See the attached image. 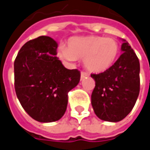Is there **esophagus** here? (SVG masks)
<instances>
[{"instance_id":"34e87169","label":"esophagus","mask_w":150,"mask_h":150,"mask_svg":"<svg viewBox=\"0 0 150 150\" xmlns=\"http://www.w3.org/2000/svg\"><path fill=\"white\" fill-rule=\"evenodd\" d=\"M89 77V74L86 72H82L81 73V80H83L84 78H86V77Z\"/></svg>"}]
</instances>
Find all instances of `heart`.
<instances>
[{"instance_id":"heart-1","label":"heart","mask_w":150,"mask_h":150,"mask_svg":"<svg viewBox=\"0 0 150 150\" xmlns=\"http://www.w3.org/2000/svg\"><path fill=\"white\" fill-rule=\"evenodd\" d=\"M120 54L119 43L101 36L75 37L69 40L68 47L61 46L59 55L68 61L84 60V65L92 73H102L110 68Z\"/></svg>"}]
</instances>
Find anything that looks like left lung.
<instances>
[{
    "label": "left lung",
    "mask_w": 150,
    "mask_h": 150,
    "mask_svg": "<svg viewBox=\"0 0 150 150\" xmlns=\"http://www.w3.org/2000/svg\"><path fill=\"white\" fill-rule=\"evenodd\" d=\"M123 52L114 65L103 73L91 74L96 86L91 105L98 118L118 122L132 110L139 93V62L129 43L123 40Z\"/></svg>",
    "instance_id": "left-lung-1"
}]
</instances>
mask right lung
I'll use <instances>...</instances> for the list:
<instances>
[{
	"mask_svg": "<svg viewBox=\"0 0 150 150\" xmlns=\"http://www.w3.org/2000/svg\"><path fill=\"white\" fill-rule=\"evenodd\" d=\"M58 44L49 36L25 43L14 63L15 90L24 110L37 121L59 120L68 105V93L81 73L68 69L57 55Z\"/></svg>",
	"mask_w": 150,
	"mask_h": 150,
	"instance_id": "obj_1",
	"label": "right lung"
}]
</instances>
